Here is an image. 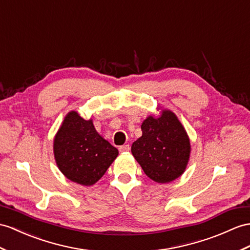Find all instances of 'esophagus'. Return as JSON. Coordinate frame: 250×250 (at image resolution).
Segmentation results:
<instances>
[{
    "label": "esophagus",
    "instance_id": "obj_1",
    "mask_svg": "<svg viewBox=\"0 0 250 250\" xmlns=\"http://www.w3.org/2000/svg\"><path fill=\"white\" fill-rule=\"evenodd\" d=\"M129 149H130V146H129V144L122 145V146H120V148H119V150L121 151V153H124V151H128Z\"/></svg>",
    "mask_w": 250,
    "mask_h": 250
}]
</instances>
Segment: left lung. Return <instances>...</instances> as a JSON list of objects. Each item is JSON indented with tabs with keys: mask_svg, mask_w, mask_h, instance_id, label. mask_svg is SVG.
Returning a JSON list of instances; mask_svg holds the SVG:
<instances>
[{
	"mask_svg": "<svg viewBox=\"0 0 250 250\" xmlns=\"http://www.w3.org/2000/svg\"><path fill=\"white\" fill-rule=\"evenodd\" d=\"M142 137L131 145V153L147 177L159 184L178 178L190 157V141L177 117L164 110L160 118L149 117L142 125Z\"/></svg>",
	"mask_w": 250,
	"mask_h": 250,
	"instance_id": "8db88e82",
	"label": "left lung"
}]
</instances>
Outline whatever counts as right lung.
I'll use <instances>...</instances> for the list:
<instances>
[{"mask_svg": "<svg viewBox=\"0 0 250 250\" xmlns=\"http://www.w3.org/2000/svg\"><path fill=\"white\" fill-rule=\"evenodd\" d=\"M119 154L96 132L92 121L72 111L66 115L54 140V155L66 178L82 186L100 180Z\"/></svg>", "mask_w": 250, "mask_h": 250, "instance_id": "obj_1", "label": "right lung"}]
</instances>
